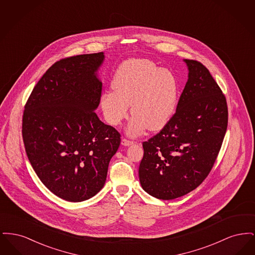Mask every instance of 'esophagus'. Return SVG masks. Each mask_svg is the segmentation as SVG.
Segmentation results:
<instances>
[{
	"label": "esophagus",
	"instance_id": "obj_1",
	"mask_svg": "<svg viewBox=\"0 0 255 255\" xmlns=\"http://www.w3.org/2000/svg\"><path fill=\"white\" fill-rule=\"evenodd\" d=\"M134 141L133 140H130V139H127V138H125V137H122V144L124 146H129L132 145Z\"/></svg>",
	"mask_w": 255,
	"mask_h": 255
}]
</instances>
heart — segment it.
<instances>
[{
    "instance_id": "heart-1",
    "label": "heart",
    "mask_w": 255,
    "mask_h": 255,
    "mask_svg": "<svg viewBox=\"0 0 255 255\" xmlns=\"http://www.w3.org/2000/svg\"><path fill=\"white\" fill-rule=\"evenodd\" d=\"M112 87L100 99L105 120L120 125L129 113L133 118L127 132L135 135L145 130L162 128L173 116L178 102V81L167 69H159L146 59H130L123 62L115 73Z\"/></svg>"
}]
</instances>
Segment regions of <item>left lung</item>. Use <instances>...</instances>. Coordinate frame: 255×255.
Here are the masks:
<instances>
[{
	"label": "left lung",
	"instance_id": "left-lung-1",
	"mask_svg": "<svg viewBox=\"0 0 255 255\" xmlns=\"http://www.w3.org/2000/svg\"><path fill=\"white\" fill-rule=\"evenodd\" d=\"M184 62L188 80L176 113L159 133L142 142L139 182L160 200L182 197L205 181L228 128L227 99L217 82L201 62Z\"/></svg>",
	"mask_w": 255,
	"mask_h": 255
}]
</instances>
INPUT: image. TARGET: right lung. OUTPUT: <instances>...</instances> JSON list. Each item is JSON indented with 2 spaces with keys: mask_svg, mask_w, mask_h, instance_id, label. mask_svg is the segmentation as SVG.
<instances>
[{
  "mask_svg": "<svg viewBox=\"0 0 255 255\" xmlns=\"http://www.w3.org/2000/svg\"><path fill=\"white\" fill-rule=\"evenodd\" d=\"M103 52L55 62L37 82L24 105L22 135L32 168L61 199L82 202L104 186L121 133L95 110L102 83L97 71Z\"/></svg>",
  "mask_w": 255,
  "mask_h": 255,
  "instance_id": "1",
  "label": "right lung"
}]
</instances>
